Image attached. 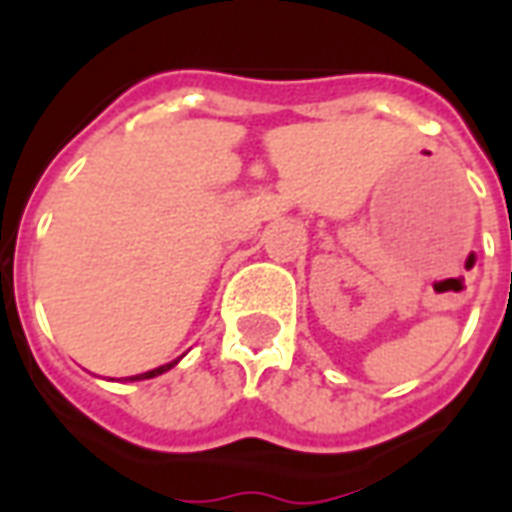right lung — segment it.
Instances as JSON below:
<instances>
[{
    "label": "right lung",
    "mask_w": 512,
    "mask_h": 512,
    "mask_svg": "<svg viewBox=\"0 0 512 512\" xmlns=\"http://www.w3.org/2000/svg\"><path fill=\"white\" fill-rule=\"evenodd\" d=\"M169 367H175V362L156 367V370H147V373H139V376H131V381H142V378H156V376H161V373H167Z\"/></svg>",
    "instance_id": "right-lung-1"
}]
</instances>
